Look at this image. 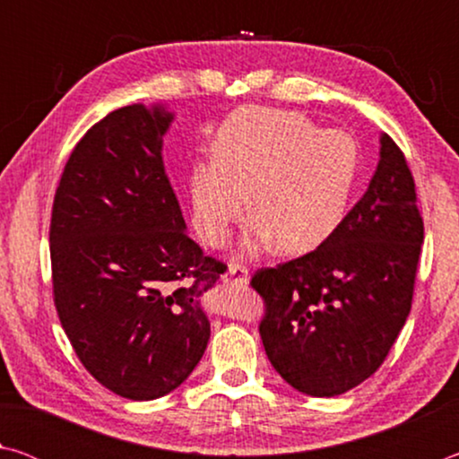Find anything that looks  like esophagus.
<instances>
[{
    "instance_id": "esophagus-1",
    "label": "esophagus",
    "mask_w": 459,
    "mask_h": 459,
    "mask_svg": "<svg viewBox=\"0 0 459 459\" xmlns=\"http://www.w3.org/2000/svg\"><path fill=\"white\" fill-rule=\"evenodd\" d=\"M222 279L224 283L230 285H245L248 281V269L245 265H238V263H232Z\"/></svg>"
}]
</instances>
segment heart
<instances>
[{"mask_svg":"<svg viewBox=\"0 0 459 459\" xmlns=\"http://www.w3.org/2000/svg\"><path fill=\"white\" fill-rule=\"evenodd\" d=\"M360 174V145L344 129H322L304 113L248 107L216 131L214 155L192 166L188 196L198 237L227 243L248 214L259 227L247 240L261 251L306 253L344 221Z\"/></svg>","mask_w":459,"mask_h":459,"instance_id":"b5f03b06","label":"heart"}]
</instances>
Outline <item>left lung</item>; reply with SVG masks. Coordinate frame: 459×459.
<instances>
[{
  "mask_svg": "<svg viewBox=\"0 0 459 459\" xmlns=\"http://www.w3.org/2000/svg\"><path fill=\"white\" fill-rule=\"evenodd\" d=\"M423 219L405 153L386 134L368 190L324 243L259 269V333L273 368L299 393L336 397L375 375L413 301Z\"/></svg>",
  "mask_w": 459,
  "mask_h": 459,
  "instance_id": "left-lung-1",
  "label": "left lung"
}]
</instances>
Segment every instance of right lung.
<instances>
[{"label":"right lung","instance_id":"right-lung-1","mask_svg":"<svg viewBox=\"0 0 459 459\" xmlns=\"http://www.w3.org/2000/svg\"><path fill=\"white\" fill-rule=\"evenodd\" d=\"M174 115L121 107L68 158L50 219L52 295L92 377L131 401L164 397L211 338L200 295L227 271L186 235L161 145Z\"/></svg>","mask_w":459,"mask_h":459}]
</instances>
